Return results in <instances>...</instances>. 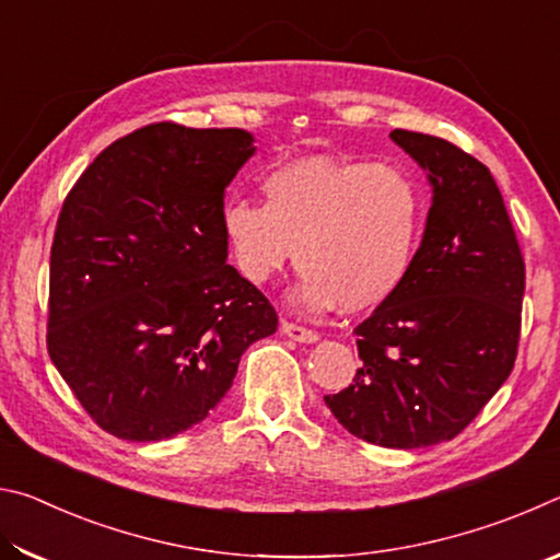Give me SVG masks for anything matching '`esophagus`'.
Masks as SVG:
<instances>
[{
	"instance_id": "obj_1",
	"label": "esophagus",
	"mask_w": 560,
	"mask_h": 560,
	"mask_svg": "<svg viewBox=\"0 0 560 560\" xmlns=\"http://www.w3.org/2000/svg\"><path fill=\"white\" fill-rule=\"evenodd\" d=\"M281 334L291 340H296V343H316L318 340V334L314 328L299 326L293 324V320H281Z\"/></svg>"
}]
</instances>
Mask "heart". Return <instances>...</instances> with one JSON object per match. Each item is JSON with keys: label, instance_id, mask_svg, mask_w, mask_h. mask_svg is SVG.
Segmentation results:
<instances>
[{"label": "heart", "instance_id": "heart-1", "mask_svg": "<svg viewBox=\"0 0 560 560\" xmlns=\"http://www.w3.org/2000/svg\"><path fill=\"white\" fill-rule=\"evenodd\" d=\"M267 202L232 197L222 230L249 283L271 281L296 254L291 299L306 311L383 306L412 273L428 192L402 167L375 160L299 158L261 179Z\"/></svg>", "mask_w": 560, "mask_h": 560}]
</instances>
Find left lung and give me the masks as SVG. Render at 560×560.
<instances>
[{
  "label": "left lung",
  "instance_id": "left-lung-1",
  "mask_svg": "<svg viewBox=\"0 0 560 560\" xmlns=\"http://www.w3.org/2000/svg\"><path fill=\"white\" fill-rule=\"evenodd\" d=\"M390 138L428 170V226L400 293L353 330V383L324 400L355 438L415 450L457 438L514 371L526 264L485 163L424 132Z\"/></svg>",
  "mask_w": 560,
  "mask_h": 560
}]
</instances>
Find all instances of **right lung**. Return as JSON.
Here are the masks:
<instances>
[{"instance_id":"obj_1","label":"right lung","mask_w":560,"mask_h":560,"mask_svg":"<svg viewBox=\"0 0 560 560\" xmlns=\"http://www.w3.org/2000/svg\"><path fill=\"white\" fill-rule=\"evenodd\" d=\"M240 128L150 122L66 195L51 244L46 348L93 422L158 442L202 422L279 316L226 264L224 187L254 155Z\"/></svg>"}]
</instances>
